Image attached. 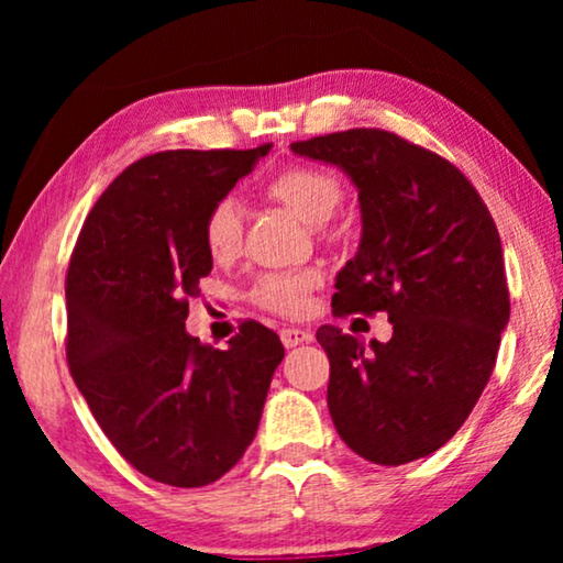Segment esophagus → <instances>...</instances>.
Wrapping results in <instances>:
<instances>
[{
  "mask_svg": "<svg viewBox=\"0 0 563 563\" xmlns=\"http://www.w3.org/2000/svg\"><path fill=\"white\" fill-rule=\"evenodd\" d=\"M310 341H312V333L305 328H284L282 330V343L287 345V349H295V345H302Z\"/></svg>",
  "mask_w": 563,
  "mask_h": 563,
  "instance_id": "esophagus-1",
  "label": "esophagus"
}]
</instances>
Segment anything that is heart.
<instances>
[{
    "mask_svg": "<svg viewBox=\"0 0 563 563\" xmlns=\"http://www.w3.org/2000/svg\"><path fill=\"white\" fill-rule=\"evenodd\" d=\"M266 191L297 218L322 225L343 199V184L320 164H291L276 172ZM202 238L214 261H230L243 241V210L233 197H222L205 214ZM320 284L318 272H272L253 284V302L282 314H302L307 297Z\"/></svg>",
    "mask_w": 563,
    "mask_h": 563,
    "instance_id": "obj_1",
    "label": "heart"
}]
</instances>
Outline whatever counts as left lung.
I'll return each instance as SVG.
<instances>
[{"label": "left lung", "instance_id": "left-lung-1", "mask_svg": "<svg viewBox=\"0 0 563 563\" xmlns=\"http://www.w3.org/2000/svg\"><path fill=\"white\" fill-rule=\"evenodd\" d=\"M291 151L341 166L358 189L364 233L338 274L333 314L387 312L395 330L364 345L318 328L338 435L382 466L428 456L474 410L510 320L495 220L451 161L389 130H343Z\"/></svg>", "mask_w": 563, "mask_h": 563}]
</instances>
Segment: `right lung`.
Returning a JSON list of instances; mask_svg holds the SVG:
<instances>
[{
    "label": "right lung",
    "mask_w": 563,
    "mask_h": 563,
    "mask_svg": "<svg viewBox=\"0 0 563 563\" xmlns=\"http://www.w3.org/2000/svg\"><path fill=\"white\" fill-rule=\"evenodd\" d=\"M268 151L135 161L91 207L68 261V372L120 456L161 484L205 487L241 461L284 358L256 320L225 351L184 328L212 272L205 214Z\"/></svg>",
    "instance_id": "add662e5"
}]
</instances>
